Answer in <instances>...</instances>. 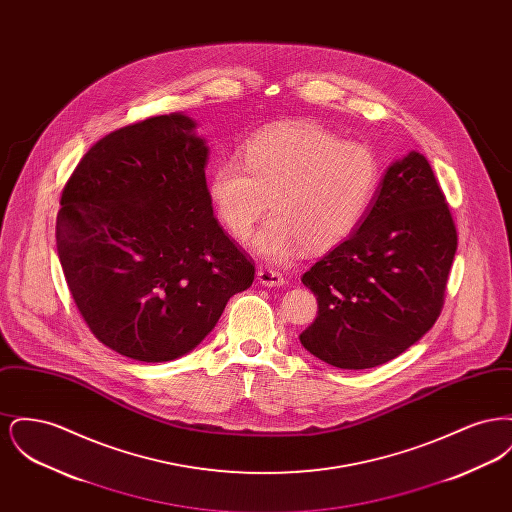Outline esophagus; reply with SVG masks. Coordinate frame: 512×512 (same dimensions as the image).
<instances>
[{"label":"esophagus","mask_w":512,"mask_h":512,"mask_svg":"<svg viewBox=\"0 0 512 512\" xmlns=\"http://www.w3.org/2000/svg\"><path fill=\"white\" fill-rule=\"evenodd\" d=\"M257 278H259V282H261L265 288H278V286H284V284H286V278H284L280 272L272 270V268H259Z\"/></svg>","instance_id":"obj_1"}]
</instances>
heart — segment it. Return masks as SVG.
Masks as SVG:
<instances>
[{"instance_id":"heart-1","label":"heart","mask_w":512,"mask_h":512,"mask_svg":"<svg viewBox=\"0 0 512 512\" xmlns=\"http://www.w3.org/2000/svg\"><path fill=\"white\" fill-rule=\"evenodd\" d=\"M244 165L220 161L209 176V195L220 222L259 255L282 261L301 247L322 251L340 244L365 217L378 184L380 163L365 144L341 142L317 122H280L244 147Z\"/></svg>"}]
</instances>
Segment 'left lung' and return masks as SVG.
<instances>
[{"label":"left lung","instance_id":"left-lung-1","mask_svg":"<svg viewBox=\"0 0 512 512\" xmlns=\"http://www.w3.org/2000/svg\"><path fill=\"white\" fill-rule=\"evenodd\" d=\"M455 251L445 195L411 151L391 163L361 226L303 274L318 315L301 345L347 370L395 359L438 320Z\"/></svg>","mask_w":512,"mask_h":512}]
</instances>
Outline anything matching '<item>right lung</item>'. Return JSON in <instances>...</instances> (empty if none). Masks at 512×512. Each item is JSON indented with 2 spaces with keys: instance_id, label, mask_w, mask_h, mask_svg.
Here are the masks:
<instances>
[{
  "instance_id": "right-lung-1",
  "label": "right lung",
  "mask_w": 512,
  "mask_h": 512,
  "mask_svg": "<svg viewBox=\"0 0 512 512\" xmlns=\"http://www.w3.org/2000/svg\"><path fill=\"white\" fill-rule=\"evenodd\" d=\"M195 122L171 113L119 128L76 165L55 240L92 334L144 363L190 353L255 265L213 217Z\"/></svg>"
}]
</instances>
